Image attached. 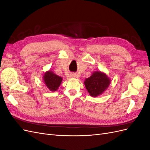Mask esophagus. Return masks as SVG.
I'll return each mask as SVG.
<instances>
[{
	"label": "esophagus",
	"mask_w": 150,
	"mask_h": 150,
	"mask_svg": "<svg viewBox=\"0 0 150 150\" xmlns=\"http://www.w3.org/2000/svg\"><path fill=\"white\" fill-rule=\"evenodd\" d=\"M70 77L72 78H77V74L76 73H71Z\"/></svg>",
	"instance_id": "esophagus-1"
}]
</instances>
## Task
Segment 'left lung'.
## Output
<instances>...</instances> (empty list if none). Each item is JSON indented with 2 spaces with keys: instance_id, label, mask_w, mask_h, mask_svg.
Returning a JSON list of instances; mask_svg holds the SVG:
<instances>
[{
  "instance_id": "1",
  "label": "left lung",
  "mask_w": 150,
  "mask_h": 150,
  "mask_svg": "<svg viewBox=\"0 0 150 150\" xmlns=\"http://www.w3.org/2000/svg\"><path fill=\"white\" fill-rule=\"evenodd\" d=\"M110 83V78L100 71L93 72L91 76L86 78L84 82L86 89L92 97H97L102 94L108 88Z\"/></svg>"
}]
</instances>
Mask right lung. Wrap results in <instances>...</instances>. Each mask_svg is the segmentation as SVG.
<instances>
[{
    "mask_svg": "<svg viewBox=\"0 0 150 150\" xmlns=\"http://www.w3.org/2000/svg\"><path fill=\"white\" fill-rule=\"evenodd\" d=\"M42 79L46 87L51 91H57L62 81L61 77L57 76L51 70L47 71L45 72Z\"/></svg>",
    "mask_w": 150,
    "mask_h": 150,
    "instance_id": "add662e5",
    "label": "right lung"
}]
</instances>
